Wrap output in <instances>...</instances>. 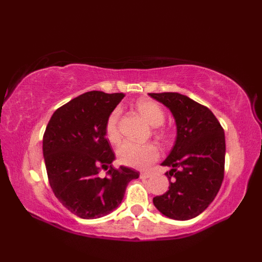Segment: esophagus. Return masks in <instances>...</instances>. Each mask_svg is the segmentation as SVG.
<instances>
[{"label":"esophagus","mask_w":262,"mask_h":262,"mask_svg":"<svg viewBox=\"0 0 262 262\" xmlns=\"http://www.w3.org/2000/svg\"><path fill=\"white\" fill-rule=\"evenodd\" d=\"M149 177H151L149 172H141V179H147Z\"/></svg>","instance_id":"obj_1"}]
</instances>
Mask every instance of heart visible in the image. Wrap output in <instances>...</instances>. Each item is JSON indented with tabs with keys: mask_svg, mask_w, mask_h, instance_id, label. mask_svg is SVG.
<instances>
[{
	"mask_svg": "<svg viewBox=\"0 0 262 262\" xmlns=\"http://www.w3.org/2000/svg\"><path fill=\"white\" fill-rule=\"evenodd\" d=\"M136 109L142 115L147 124L152 127H159L164 121V113L155 101L151 99H141L136 102ZM120 117V110L115 109L108 117L105 122V135L111 143H118L120 141V133L118 128V121ZM158 136L161 140H165L166 134L163 132H158ZM159 158V149L152 143L136 144L126 142L118 148V159L122 164L132 166L136 169H144L152 164Z\"/></svg>",
	"mask_w": 262,
	"mask_h": 262,
	"instance_id": "1",
	"label": "heart"
}]
</instances>
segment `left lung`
I'll list each match as a JSON object with an SVG mask.
<instances>
[{"instance_id": "left-lung-1", "label": "left lung", "mask_w": 262, "mask_h": 262, "mask_svg": "<svg viewBox=\"0 0 262 262\" xmlns=\"http://www.w3.org/2000/svg\"><path fill=\"white\" fill-rule=\"evenodd\" d=\"M164 104L177 127L174 145L161 165L169 190L153 198L160 213L172 220L187 221L202 214L213 202L224 178L225 135L211 111L177 92L148 93Z\"/></svg>"}]
</instances>
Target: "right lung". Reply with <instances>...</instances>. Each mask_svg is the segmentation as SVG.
<instances>
[{"instance_id": "add662e5", "label": "right lung", "mask_w": 262, "mask_h": 262, "mask_svg": "<svg viewBox=\"0 0 262 262\" xmlns=\"http://www.w3.org/2000/svg\"><path fill=\"white\" fill-rule=\"evenodd\" d=\"M125 96L83 93L53 114L42 138V154L55 196L84 220L99 219L120 205L129 181L140 172L111 163L116 157L105 138V122ZM100 168L108 177L98 176Z\"/></svg>"}]
</instances>
